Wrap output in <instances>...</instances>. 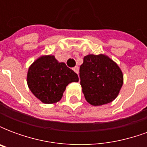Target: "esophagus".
<instances>
[{
	"instance_id": "obj_1",
	"label": "esophagus",
	"mask_w": 147,
	"mask_h": 147,
	"mask_svg": "<svg viewBox=\"0 0 147 147\" xmlns=\"http://www.w3.org/2000/svg\"><path fill=\"white\" fill-rule=\"evenodd\" d=\"M73 70L76 73H79V67H78V66H76L75 67H73Z\"/></svg>"
}]
</instances>
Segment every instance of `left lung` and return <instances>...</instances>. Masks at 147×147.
<instances>
[{
  "label": "left lung",
  "instance_id": "1",
  "mask_svg": "<svg viewBox=\"0 0 147 147\" xmlns=\"http://www.w3.org/2000/svg\"><path fill=\"white\" fill-rule=\"evenodd\" d=\"M80 77L85 99L94 106L113 102L123 83L120 67L105 54L85 56L80 66Z\"/></svg>",
  "mask_w": 147,
  "mask_h": 147
}]
</instances>
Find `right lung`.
Segmentation results:
<instances>
[{
	"label": "right lung",
	"instance_id": "obj_1",
	"mask_svg": "<svg viewBox=\"0 0 147 147\" xmlns=\"http://www.w3.org/2000/svg\"><path fill=\"white\" fill-rule=\"evenodd\" d=\"M27 82L37 98L45 104H54L61 100L69 83L79 82V77L54 56L45 55L38 58L29 67Z\"/></svg>",
	"mask_w": 147,
	"mask_h": 147
}]
</instances>
